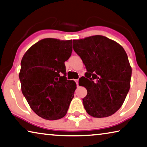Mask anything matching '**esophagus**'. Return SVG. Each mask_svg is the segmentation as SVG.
<instances>
[{"mask_svg":"<svg viewBox=\"0 0 147 147\" xmlns=\"http://www.w3.org/2000/svg\"><path fill=\"white\" fill-rule=\"evenodd\" d=\"M74 81H75L76 85H77V86H78V79H75V80H74Z\"/></svg>","mask_w":147,"mask_h":147,"instance_id":"1","label":"esophagus"}]
</instances>
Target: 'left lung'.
<instances>
[{
	"instance_id": "obj_1",
	"label": "left lung",
	"mask_w": 147,
	"mask_h": 147,
	"mask_svg": "<svg viewBox=\"0 0 147 147\" xmlns=\"http://www.w3.org/2000/svg\"><path fill=\"white\" fill-rule=\"evenodd\" d=\"M73 49L87 72L79 79L87 95L82 99L88 115L95 118L113 115L124 102L129 90L131 67L119 44L101 35L73 40Z\"/></svg>"
}]
</instances>
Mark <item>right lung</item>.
<instances>
[{"mask_svg": "<svg viewBox=\"0 0 147 147\" xmlns=\"http://www.w3.org/2000/svg\"><path fill=\"white\" fill-rule=\"evenodd\" d=\"M72 40L44 38L28 50L21 61L22 92L30 107L44 119L66 115L76 84L67 80L65 62L71 57Z\"/></svg>", "mask_w": 147, "mask_h": 147, "instance_id": "add662e5", "label": "right lung"}]
</instances>
